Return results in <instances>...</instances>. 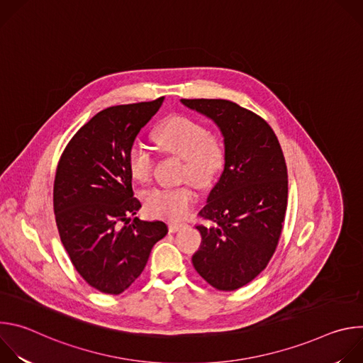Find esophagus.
<instances>
[{
	"label": "esophagus",
	"mask_w": 363,
	"mask_h": 363,
	"mask_svg": "<svg viewBox=\"0 0 363 363\" xmlns=\"http://www.w3.org/2000/svg\"><path fill=\"white\" fill-rule=\"evenodd\" d=\"M185 225H186L185 223H169V231L177 233V231L182 230Z\"/></svg>",
	"instance_id": "34e87169"
}]
</instances>
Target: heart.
Returning a JSON list of instances; mask_svg holds the SVG:
<instances>
[{"label": "heart", "mask_w": 363, "mask_h": 363, "mask_svg": "<svg viewBox=\"0 0 363 363\" xmlns=\"http://www.w3.org/2000/svg\"><path fill=\"white\" fill-rule=\"evenodd\" d=\"M152 139L158 147L177 155L184 161L182 177L189 178L201 186L216 181L225 162L223 142L208 135L199 122L172 116L158 126ZM153 158L142 146H133L128 155V168L132 178L146 184L152 177ZM195 201V192L189 184L174 188H155L145 195L146 208L157 217L168 220L184 218Z\"/></svg>", "instance_id": "heart-1"}]
</instances>
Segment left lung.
Here are the masks:
<instances>
[{
    "label": "left lung",
    "instance_id": "1",
    "mask_svg": "<svg viewBox=\"0 0 363 363\" xmlns=\"http://www.w3.org/2000/svg\"><path fill=\"white\" fill-rule=\"evenodd\" d=\"M181 103L218 126L225 149L223 174L199 211L216 225H196L202 241L192 264L213 287L237 290L267 267L279 244L289 191L283 152L269 123L234 101Z\"/></svg>",
    "mask_w": 363,
    "mask_h": 363
}]
</instances>
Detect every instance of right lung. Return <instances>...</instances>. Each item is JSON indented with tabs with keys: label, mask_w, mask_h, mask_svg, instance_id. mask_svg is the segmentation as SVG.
Here are the masks:
<instances>
[{
	"label": "right lung",
	"mask_w": 363,
	"mask_h": 363,
	"mask_svg": "<svg viewBox=\"0 0 363 363\" xmlns=\"http://www.w3.org/2000/svg\"><path fill=\"white\" fill-rule=\"evenodd\" d=\"M165 97L99 112L66 146L56 171L53 205L60 240L79 274L94 289L121 294L143 272L164 221H142L128 155Z\"/></svg>",
	"instance_id": "add662e5"
}]
</instances>
